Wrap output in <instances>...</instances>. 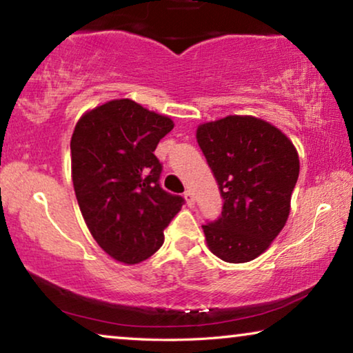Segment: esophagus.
<instances>
[{"instance_id":"1","label":"esophagus","mask_w":353,"mask_h":353,"mask_svg":"<svg viewBox=\"0 0 353 353\" xmlns=\"http://www.w3.org/2000/svg\"><path fill=\"white\" fill-rule=\"evenodd\" d=\"M183 196H185V201H187L188 206L192 208L193 205H195V196H193V193L190 190H187L185 193H183Z\"/></svg>"}]
</instances>
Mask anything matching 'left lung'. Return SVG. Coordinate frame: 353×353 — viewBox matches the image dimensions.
Listing matches in <instances>:
<instances>
[{"mask_svg":"<svg viewBox=\"0 0 353 353\" xmlns=\"http://www.w3.org/2000/svg\"><path fill=\"white\" fill-rule=\"evenodd\" d=\"M196 141L224 200L221 216L203 225L208 246L232 264L256 259L290 216L296 148L270 123L238 115L200 125Z\"/></svg>","mask_w":353,"mask_h":353,"instance_id":"8db88e82","label":"left lung"}]
</instances>
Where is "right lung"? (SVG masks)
I'll return each mask as SVG.
<instances>
[{
	"label": "right lung",
	"mask_w": 353,
	"mask_h": 353,
	"mask_svg": "<svg viewBox=\"0 0 353 353\" xmlns=\"http://www.w3.org/2000/svg\"><path fill=\"white\" fill-rule=\"evenodd\" d=\"M174 128L168 117L129 99L84 113L73 131L72 177L84 222L97 245L123 264L160 250L163 230L185 200L163 190L158 142Z\"/></svg>",
	"instance_id": "obj_1"
}]
</instances>
